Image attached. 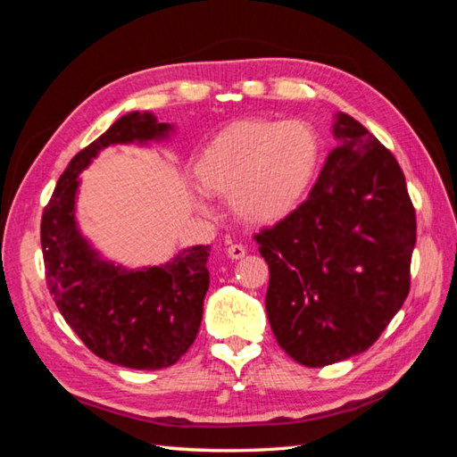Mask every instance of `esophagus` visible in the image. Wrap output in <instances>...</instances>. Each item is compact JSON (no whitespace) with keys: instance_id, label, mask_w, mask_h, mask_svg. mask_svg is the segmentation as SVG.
Listing matches in <instances>:
<instances>
[{"instance_id":"esophagus-1","label":"esophagus","mask_w":457,"mask_h":457,"mask_svg":"<svg viewBox=\"0 0 457 457\" xmlns=\"http://www.w3.org/2000/svg\"><path fill=\"white\" fill-rule=\"evenodd\" d=\"M226 252H228V255L231 257V260H242V257L245 255V247L234 244V245H229Z\"/></svg>"}]
</instances>
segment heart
<instances>
[{"label":"heart","mask_w":457,"mask_h":457,"mask_svg":"<svg viewBox=\"0 0 457 457\" xmlns=\"http://www.w3.org/2000/svg\"><path fill=\"white\" fill-rule=\"evenodd\" d=\"M320 157V137L310 123L244 120L210 139L192 173L200 192L229 200L239 220L271 226L300 207Z\"/></svg>","instance_id":"b5f03b06"}]
</instances>
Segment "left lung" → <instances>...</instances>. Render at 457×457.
Segmentation results:
<instances>
[{
  "instance_id": "1",
  "label": "left lung",
  "mask_w": 457,
  "mask_h": 457,
  "mask_svg": "<svg viewBox=\"0 0 457 457\" xmlns=\"http://www.w3.org/2000/svg\"><path fill=\"white\" fill-rule=\"evenodd\" d=\"M331 149L297 210L255 236L270 265L265 312L287 355L323 368L366 352L410 294L416 210L395 157L336 113Z\"/></svg>"
}]
</instances>
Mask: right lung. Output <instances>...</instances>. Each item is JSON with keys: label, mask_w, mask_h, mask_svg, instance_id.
<instances>
[{"label": "right lung", "mask_w": 457, "mask_h": 457, "mask_svg": "<svg viewBox=\"0 0 457 457\" xmlns=\"http://www.w3.org/2000/svg\"><path fill=\"white\" fill-rule=\"evenodd\" d=\"M173 126L131 112L73 157L41 218L46 279L57 310L97 358L131 370L170 368L200 331L210 287V245L179 250L170 262L126 268L99 253L76 218L79 173L102 149L163 142Z\"/></svg>", "instance_id": "right-lung-1"}]
</instances>
